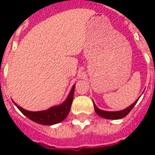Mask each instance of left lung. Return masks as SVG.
Masks as SVG:
<instances>
[{
	"instance_id": "8db88e82",
	"label": "left lung",
	"mask_w": 155,
	"mask_h": 155,
	"mask_svg": "<svg viewBox=\"0 0 155 155\" xmlns=\"http://www.w3.org/2000/svg\"><path fill=\"white\" fill-rule=\"evenodd\" d=\"M139 100V99H138ZM137 101H135L134 102L133 104L130 105L129 107H127L126 109H124L123 110H120V111H104V110H100L99 108H97V106L94 104V110L96 112V114L99 115V116L103 117L104 119H108V120H119V119H122L124 117H125L127 114L130 113L131 110L134 107V105L136 104Z\"/></svg>"
}]
</instances>
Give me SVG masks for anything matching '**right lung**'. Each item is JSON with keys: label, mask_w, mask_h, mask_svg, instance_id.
I'll return each instance as SVG.
<instances>
[{"label": "right lung", "mask_w": 155, "mask_h": 155, "mask_svg": "<svg viewBox=\"0 0 155 155\" xmlns=\"http://www.w3.org/2000/svg\"><path fill=\"white\" fill-rule=\"evenodd\" d=\"M74 86L75 84L73 85L67 99L62 104L50 108L46 110L36 111V112L25 110L23 108L17 105L14 101L13 102L15 106L21 111L22 114H25V116L29 118L30 120H31L32 121L43 124V125H52V124L63 121L69 114V112L71 110V104L73 101V97H74Z\"/></svg>", "instance_id": "1"}]
</instances>
